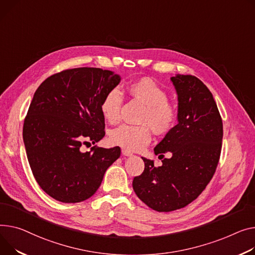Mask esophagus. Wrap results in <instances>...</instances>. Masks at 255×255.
<instances>
[{
    "mask_svg": "<svg viewBox=\"0 0 255 255\" xmlns=\"http://www.w3.org/2000/svg\"><path fill=\"white\" fill-rule=\"evenodd\" d=\"M122 154H123L124 156H126V157H130V156L133 155L132 152H131L130 150H128V149H123V150H122Z\"/></svg>",
    "mask_w": 255,
    "mask_h": 255,
    "instance_id": "obj_1",
    "label": "esophagus"
}]
</instances>
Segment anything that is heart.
Here are the masks:
<instances>
[{
	"mask_svg": "<svg viewBox=\"0 0 255 255\" xmlns=\"http://www.w3.org/2000/svg\"><path fill=\"white\" fill-rule=\"evenodd\" d=\"M128 93L145 107L139 126L122 125L111 133V141L128 150H139L151 139L152 129L158 135L171 132L178 121L176 106L168 100L167 92L148 78L134 80L127 85ZM122 94L118 89L108 91L100 103V111L110 124H117L121 119Z\"/></svg>",
	"mask_w": 255,
	"mask_h": 255,
	"instance_id": "1",
	"label": "heart"
}]
</instances>
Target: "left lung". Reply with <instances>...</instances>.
<instances>
[{"label":"left lung","instance_id":"obj_1","mask_svg":"<svg viewBox=\"0 0 255 255\" xmlns=\"http://www.w3.org/2000/svg\"><path fill=\"white\" fill-rule=\"evenodd\" d=\"M171 81L178 95V124L154 148L159 158H171L155 167L143 159L144 170L132 182L137 197L152 210L169 212L189 205L212 179L223 145V120L206 85L192 75Z\"/></svg>","mask_w":255,"mask_h":255}]
</instances>
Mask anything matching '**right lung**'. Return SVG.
I'll return each instance as SVG.
<instances>
[{"instance_id":"obj_1","label":"right lung","mask_w":255,"mask_h":255,"mask_svg":"<svg viewBox=\"0 0 255 255\" xmlns=\"http://www.w3.org/2000/svg\"><path fill=\"white\" fill-rule=\"evenodd\" d=\"M120 76L97 67H77L48 77L33 94L23 123V141L33 177L41 189L62 203L92 197L121 148L84 144L103 139L100 103Z\"/></svg>"}]
</instances>
